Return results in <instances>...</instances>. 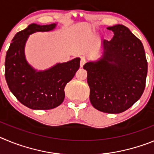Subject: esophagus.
I'll return each mask as SVG.
<instances>
[{
  "label": "esophagus",
  "mask_w": 154,
  "mask_h": 154,
  "mask_svg": "<svg viewBox=\"0 0 154 154\" xmlns=\"http://www.w3.org/2000/svg\"><path fill=\"white\" fill-rule=\"evenodd\" d=\"M85 62H86V60H85V58H81V62H80V66H81V67H83V65H85Z\"/></svg>",
  "instance_id": "1"
}]
</instances>
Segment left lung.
Returning <instances> with one entry per match:
<instances>
[{
	"instance_id": "obj_1",
	"label": "left lung",
	"mask_w": 154,
	"mask_h": 154,
	"mask_svg": "<svg viewBox=\"0 0 154 154\" xmlns=\"http://www.w3.org/2000/svg\"><path fill=\"white\" fill-rule=\"evenodd\" d=\"M113 31L111 41H103V58L87 62V82L92 106L106 113H120L142 96L147 75L143 46L124 25L109 27Z\"/></svg>"
}]
</instances>
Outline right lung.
Masks as SVG:
<instances>
[{"label": "right lung", "instance_id": "add662e5", "mask_svg": "<svg viewBox=\"0 0 154 154\" xmlns=\"http://www.w3.org/2000/svg\"><path fill=\"white\" fill-rule=\"evenodd\" d=\"M55 25L30 24L16 34L7 51L5 79L8 88L20 103L32 109H51L62 104L65 85L79 69V58L43 72H36L25 60L24 49L28 35L51 31Z\"/></svg>", "mask_w": 154, "mask_h": 154}]
</instances>
